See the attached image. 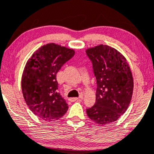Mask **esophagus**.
I'll list each match as a JSON object with an SVG mask.
<instances>
[{"label": "esophagus", "mask_w": 154, "mask_h": 154, "mask_svg": "<svg viewBox=\"0 0 154 154\" xmlns=\"http://www.w3.org/2000/svg\"><path fill=\"white\" fill-rule=\"evenodd\" d=\"M83 96L82 95H81V96H80V97H74V98H70V99H69V100L70 101H71V102H74V101H76V100H82L83 99Z\"/></svg>", "instance_id": "esophagus-1"}]
</instances>
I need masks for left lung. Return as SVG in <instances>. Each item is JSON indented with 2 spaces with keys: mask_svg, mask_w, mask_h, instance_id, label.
<instances>
[{
  "mask_svg": "<svg viewBox=\"0 0 154 154\" xmlns=\"http://www.w3.org/2000/svg\"><path fill=\"white\" fill-rule=\"evenodd\" d=\"M97 80L96 103L87 109L90 119L99 125L110 124L125 113L131 103L134 80L125 57L106 45L87 49Z\"/></svg>",
  "mask_w": 154,
  "mask_h": 154,
  "instance_id": "obj_1",
  "label": "left lung"
}]
</instances>
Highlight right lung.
I'll use <instances>...</instances> for the list:
<instances>
[{"mask_svg": "<svg viewBox=\"0 0 154 154\" xmlns=\"http://www.w3.org/2000/svg\"><path fill=\"white\" fill-rule=\"evenodd\" d=\"M74 54V50L48 44L27 62L21 80L23 98L30 110L42 120H57L68 110V104L58 93L56 75Z\"/></svg>", "mask_w": 154, "mask_h": 154, "instance_id": "right-lung-1", "label": "right lung"}]
</instances>
